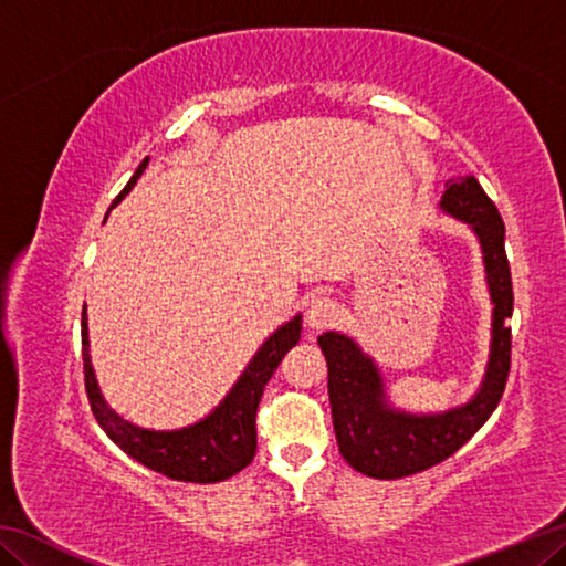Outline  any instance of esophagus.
Returning a JSON list of instances; mask_svg holds the SVG:
<instances>
[{
    "mask_svg": "<svg viewBox=\"0 0 566 566\" xmlns=\"http://www.w3.org/2000/svg\"><path fill=\"white\" fill-rule=\"evenodd\" d=\"M339 317V306L329 296H312L310 302H306V310H304V322L310 329H324L329 327V324Z\"/></svg>",
    "mask_w": 566,
    "mask_h": 566,
    "instance_id": "esophagus-1",
    "label": "esophagus"
}]
</instances>
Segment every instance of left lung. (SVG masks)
<instances>
[{"instance_id":"left-lung-1","label":"left lung","mask_w":566,"mask_h":566,"mask_svg":"<svg viewBox=\"0 0 566 566\" xmlns=\"http://www.w3.org/2000/svg\"><path fill=\"white\" fill-rule=\"evenodd\" d=\"M439 209L472 229L482 249L484 282L492 302V342L482 385L464 405L444 411H407L389 401L375 357L344 332L317 339L327 359V387L334 434L342 457L357 472L375 479H399L444 462L492 417L510 375L514 294L504 254V222L479 181L467 175L449 179Z\"/></svg>"}]
</instances>
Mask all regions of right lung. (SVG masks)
Listing matches in <instances>:
<instances>
[{
	"label": "right lung",
	"mask_w": 566,
	"mask_h": 566,
	"mask_svg": "<svg viewBox=\"0 0 566 566\" xmlns=\"http://www.w3.org/2000/svg\"><path fill=\"white\" fill-rule=\"evenodd\" d=\"M149 157L142 159V165L134 171L122 195L114 199L112 207H117L132 187L137 185L142 171L147 169ZM302 334V314H294L290 322H284L280 329H274L270 337L249 364L242 375L234 381V387L227 391V397L195 424L179 429H147L132 424L129 419L119 417L107 399H104L97 375L92 367L90 354V327H87V304L82 310V359H84V387L94 417L107 437L117 444L122 452H127L139 464H145L155 472L165 474L177 482L195 484H214L234 476L237 472L252 462L256 452V407L264 395L266 381L272 379L274 369L280 367L284 354L290 352Z\"/></svg>",
	"instance_id": "obj_1"
}]
</instances>
